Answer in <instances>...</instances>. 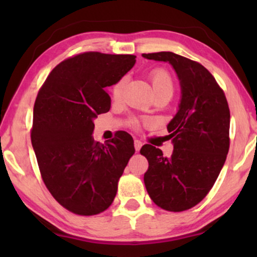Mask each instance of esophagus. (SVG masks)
<instances>
[{"label": "esophagus", "instance_id": "34e87169", "mask_svg": "<svg viewBox=\"0 0 257 257\" xmlns=\"http://www.w3.org/2000/svg\"><path fill=\"white\" fill-rule=\"evenodd\" d=\"M142 145H143V143L140 142V140H138V139L135 140V149H136V151H139L140 147H142Z\"/></svg>", "mask_w": 257, "mask_h": 257}]
</instances>
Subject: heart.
<instances>
[{
    "label": "heart",
    "instance_id": "obj_1",
    "mask_svg": "<svg viewBox=\"0 0 257 257\" xmlns=\"http://www.w3.org/2000/svg\"><path fill=\"white\" fill-rule=\"evenodd\" d=\"M150 78L154 90V94L165 93L168 94L170 97L173 96L174 80L173 77H172L171 73L168 72L166 69H154L153 71L151 72ZM126 82H127V78H126V77H121L120 79L117 80V82L112 85L111 93L114 99H119V98L121 97L122 90H124V87L126 85Z\"/></svg>",
    "mask_w": 257,
    "mask_h": 257
}]
</instances>
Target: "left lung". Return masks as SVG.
<instances>
[{
  "instance_id": "1",
  "label": "left lung",
  "mask_w": 257,
  "mask_h": 257,
  "mask_svg": "<svg viewBox=\"0 0 257 257\" xmlns=\"http://www.w3.org/2000/svg\"><path fill=\"white\" fill-rule=\"evenodd\" d=\"M143 57L168 62L180 80L181 101L167 125L174 150L170 158L150 144L140 153L149 161L144 174L147 193L158 207L184 212L205 199L229 151L230 112L223 90L200 63L161 51Z\"/></svg>"
}]
</instances>
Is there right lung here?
<instances>
[{"instance_id":"obj_1","label":"right lung","mask_w":257,"mask_h":257,"mask_svg":"<svg viewBox=\"0 0 257 257\" xmlns=\"http://www.w3.org/2000/svg\"><path fill=\"white\" fill-rule=\"evenodd\" d=\"M135 63V55L83 52L59 63L38 91L31 144L42 179L56 201L77 215H96L111 206L136 152L125 131L105 144L91 136L93 119L111 107L105 89Z\"/></svg>"}]
</instances>
